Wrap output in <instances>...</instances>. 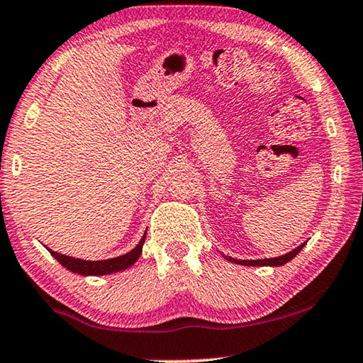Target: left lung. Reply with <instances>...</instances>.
I'll use <instances>...</instances> for the list:
<instances>
[{
    "label": "left lung",
    "mask_w": 363,
    "mask_h": 363,
    "mask_svg": "<svg viewBox=\"0 0 363 363\" xmlns=\"http://www.w3.org/2000/svg\"><path fill=\"white\" fill-rule=\"evenodd\" d=\"M303 245H306V242L296 247L294 250L287 252L286 255L274 257V258H264V260H235V258H233V257H224V258H226V260H229V262H233V263L245 264V267H281V264H286L287 262H291L292 258H294L298 254V252L303 249Z\"/></svg>",
    "instance_id": "obj_1"
}]
</instances>
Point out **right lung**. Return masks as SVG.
Instances as JSON below:
<instances>
[{"mask_svg":"<svg viewBox=\"0 0 363 363\" xmlns=\"http://www.w3.org/2000/svg\"><path fill=\"white\" fill-rule=\"evenodd\" d=\"M145 238H147V231L142 235L140 242L137 244L130 252H128V254L116 257V258H109V260H99V262L80 260V258L57 254V252H53L51 249H48V250H50V254L62 264V267L69 269V272L82 274V276H103V274H109V273L123 272V269L132 267V264L139 260V257L142 254L143 242H145Z\"/></svg>","mask_w":363,"mask_h":363,"instance_id":"add662e5","label":"right lung"}]
</instances>
